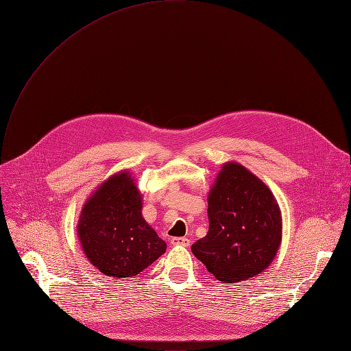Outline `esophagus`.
<instances>
[{"label":"esophagus","instance_id":"obj_1","mask_svg":"<svg viewBox=\"0 0 351 351\" xmlns=\"http://www.w3.org/2000/svg\"><path fill=\"white\" fill-rule=\"evenodd\" d=\"M172 244H173V245L189 247V245H190V240L186 239V237H175V239H172Z\"/></svg>","mask_w":351,"mask_h":351}]
</instances>
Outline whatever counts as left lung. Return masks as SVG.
<instances>
[{
  "label": "left lung",
  "instance_id": "1",
  "mask_svg": "<svg viewBox=\"0 0 351 351\" xmlns=\"http://www.w3.org/2000/svg\"><path fill=\"white\" fill-rule=\"evenodd\" d=\"M209 230L191 252L223 282L258 276L281 244V213L269 187L237 162L219 172L208 198Z\"/></svg>",
  "mask_w": 351,
  "mask_h": 351
}]
</instances>
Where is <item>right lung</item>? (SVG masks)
<instances>
[{"instance_id": "add662e5", "label": "right lung", "mask_w": 351, "mask_h": 351, "mask_svg": "<svg viewBox=\"0 0 351 351\" xmlns=\"http://www.w3.org/2000/svg\"><path fill=\"white\" fill-rule=\"evenodd\" d=\"M84 254L103 274L135 277L167 250L142 216V195L131 175L111 176L89 197L78 221Z\"/></svg>"}]
</instances>
